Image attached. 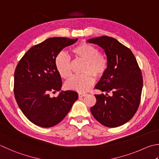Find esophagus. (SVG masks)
Segmentation results:
<instances>
[{
    "label": "esophagus",
    "instance_id": "esophagus-1",
    "mask_svg": "<svg viewBox=\"0 0 159 159\" xmlns=\"http://www.w3.org/2000/svg\"><path fill=\"white\" fill-rule=\"evenodd\" d=\"M85 95H86V94L83 93V92H79V97H85Z\"/></svg>",
    "mask_w": 159,
    "mask_h": 159
}]
</instances>
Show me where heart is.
I'll return each mask as SVG.
<instances>
[{"mask_svg": "<svg viewBox=\"0 0 159 159\" xmlns=\"http://www.w3.org/2000/svg\"><path fill=\"white\" fill-rule=\"evenodd\" d=\"M72 53L77 59L85 61L83 69L85 74L74 75L65 83V87L77 92H85L94 84L95 76L100 77L108 68V60L99 49L89 43L83 42L72 48ZM56 67L60 76L67 79L71 75V57L65 53H60L56 58Z\"/></svg>", "mask_w": 159, "mask_h": 159, "instance_id": "1", "label": "heart"}]
</instances>
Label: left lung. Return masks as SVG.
<instances>
[{
  "label": "left lung",
  "mask_w": 159,
  "mask_h": 159,
  "mask_svg": "<svg viewBox=\"0 0 159 159\" xmlns=\"http://www.w3.org/2000/svg\"><path fill=\"white\" fill-rule=\"evenodd\" d=\"M104 50L108 68L95 88L106 94H95L97 102L90 108L98 122L107 127H117L134 117L140 103L143 76L134 55L116 39L102 36L88 39ZM108 93H111V96Z\"/></svg>",
  "instance_id": "8db88e82"
}]
</instances>
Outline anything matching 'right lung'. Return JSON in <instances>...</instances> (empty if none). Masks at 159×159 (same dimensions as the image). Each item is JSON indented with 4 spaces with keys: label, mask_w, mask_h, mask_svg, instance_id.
Masks as SVG:
<instances>
[{
    "label": "right lung",
    "mask_w": 159,
    "mask_h": 159,
    "mask_svg": "<svg viewBox=\"0 0 159 159\" xmlns=\"http://www.w3.org/2000/svg\"><path fill=\"white\" fill-rule=\"evenodd\" d=\"M78 39L51 37L30 48L20 60L14 71V97L23 113L41 127L56 125L64 119L78 99L73 90L60 91L62 79L56 67V58L63 48Z\"/></svg>",
    "instance_id": "1"
}]
</instances>
